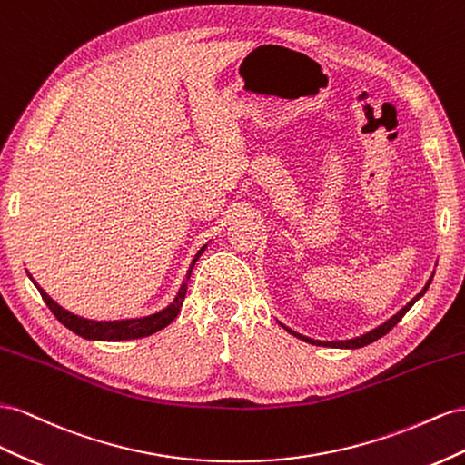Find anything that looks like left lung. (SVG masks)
<instances>
[{"label":"left lung","instance_id":"8db88e82","mask_svg":"<svg viewBox=\"0 0 465 465\" xmlns=\"http://www.w3.org/2000/svg\"><path fill=\"white\" fill-rule=\"evenodd\" d=\"M430 282H432V278H429V282L424 284V288L420 290V294H417L413 300H411L407 306H403L400 312H397L393 317H390L388 322H383L380 327H376V329H372V331H368V333H364V335H361V337H354V339H349V341H315V339H310V337H303V335H300V333H296V331H292V329H288V327H284L288 333H292L294 337H298V339H302V341H306V342H312V344H317V347H339V349H361V347H366V344H370V342H374V341H378V339H381L383 335L386 333H390V331L401 322V317L413 308V303L420 298V296H424V292L429 290V286H430Z\"/></svg>","mask_w":465,"mask_h":465}]
</instances>
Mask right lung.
Returning a JSON list of instances; mask_svg holds the SVG:
<instances>
[{"mask_svg":"<svg viewBox=\"0 0 465 465\" xmlns=\"http://www.w3.org/2000/svg\"><path fill=\"white\" fill-rule=\"evenodd\" d=\"M206 245L198 251V253L194 255L193 259V264L191 269L187 272V276H184V281L177 292L175 300L169 303L167 308H163L162 312L157 313H152V315H145V317H136V320H118V322H95V320H85V317H79L68 310H64L62 306H58V303L52 300L46 292L36 284V281H33V276L29 274V278L33 281V284L38 288V292H41L43 300L46 302V306L50 308V312L56 315V320L64 325L68 327L70 331H74L75 335L84 337V339H89V341H128V339H142V337H150L153 333H157L159 329L167 327L171 322L175 320V317L179 315V310L183 306V300H184V294H187V282L191 278V271L194 267V262L198 261V257H201L204 253Z\"/></svg>","mask_w":465,"mask_h":465,"instance_id":"obj_1","label":"right lung"}]
</instances>
